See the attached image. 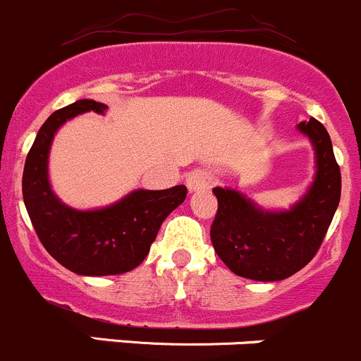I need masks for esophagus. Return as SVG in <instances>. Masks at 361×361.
Listing matches in <instances>:
<instances>
[{"instance_id": "esophagus-1", "label": "esophagus", "mask_w": 361, "mask_h": 361, "mask_svg": "<svg viewBox=\"0 0 361 361\" xmlns=\"http://www.w3.org/2000/svg\"><path fill=\"white\" fill-rule=\"evenodd\" d=\"M213 185V176L206 169H194L187 176V187L190 192L206 190Z\"/></svg>"}]
</instances>
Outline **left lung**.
Returning a JSON list of instances; mask_svg holds the SVG:
<instances>
[{"mask_svg":"<svg viewBox=\"0 0 361 361\" xmlns=\"http://www.w3.org/2000/svg\"><path fill=\"white\" fill-rule=\"evenodd\" d=\"M298 129L316 150V178L307 194L290 211L267 213L239 192L213 188L218 211L211 243L234 274L255 281H281L318 253L341 201V169L322 122L309 118Z\"/></svg>","mask_w":361,"mask_h":361,"instance_id":"left-lung-1","label":"left lung"}]
</instances>
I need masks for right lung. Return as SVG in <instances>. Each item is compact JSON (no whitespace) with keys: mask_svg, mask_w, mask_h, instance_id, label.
<instances>
[{"mask_svg":"<svg viewBox=\"0 0 361 361\" xmlns=\"http://www.w3.org/2000/svg\"><path fill=\"white\" fill-rule=\"evenodd\" d=\"M103 113L106 104L80 99L47 118L25 157L23 195L36 235L61 265L80 276L123 274L145 260L167 214L187 197V187L134 190L103 209H71L54 195L47 160L56 130L85 111Z\"/></svg>","mask_w":361,"mask_h":361,"instance_id":"add662e5","label":"right lung"}]
</instances>
